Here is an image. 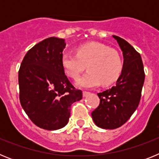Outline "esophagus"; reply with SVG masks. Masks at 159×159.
I'll return each mask as SVG.
<instances>
[{
    "instance_id": "1",
    "label": "esophagus",
    "mask_w": 159,
    "mask_h": 159,
    "mask_svg": "<svg viewBox=\"0 0 159 159\" xmlns=\"http://www.w3.org/2000/svg\"><path fill=\"white\" fill-rule=\"evenodd\" d=\"M90 94V92H83V96L84 97H87L88 95Z\"/></svg>"
}]
</instances>
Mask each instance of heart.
Listing matches in <instances>:
<instances>
[{"instance_id":"b5f03b06","label":"heart","mask_w":159,"mask_h":159,"mask_svg":"<svg viewBox=\"0 0 159 159\" xmlns=\"http://www.w3.org/2000/svg\"><path fill=\"white\" fill-rule=\"evenodd\" d=\"M64 71L70 78L76 80L84 69L88 71L79 79L76 85L83 88H92L110 85L119 78L122 71V61L115 49L103 43L90 42L79 46L75 55L64 53L61 59Z\"/></svg>"}]
</instances>
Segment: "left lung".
I'll return each mask as SVG.
<instances>
[{
    "instance_id": "1",
    "label": "left lung",
    "mask_w": 159,
    "mask_h": 159,
    "mask_svg": "<svg viewBox=\"0 0 159 159\" xmlns=\"http://www.w3.org/2000/svg\"><path fill=\"white\" fill-rule=\"evenodd\" d=\"M112 36L123 52V69L115 86L97 94L100 102L92 113L97 127L109 130L121 127L135 111L145 80L139 53L121 37Z\"/></svg>"
}]
</instances>
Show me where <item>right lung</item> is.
Returning a JSON list of instances; mask_svg holds the SVG:
<instances>
[{"label": "right lung", "instance_id": "1", "mask_svg": "<svg viewBox=\"0 0 159 159\" xmlns=\"http://www.w3.org/2000/svg\"><path fill=\"white\" fill-rule=\"evenodd\" d=\"M65 40L49 37L26 53L18 74L20 102L34 124L55 130L68 123L73 102L83 95L65 75L61 64Z\"/></svg>", "mask_w": 159, "mask_h": 159}]
</instances>
